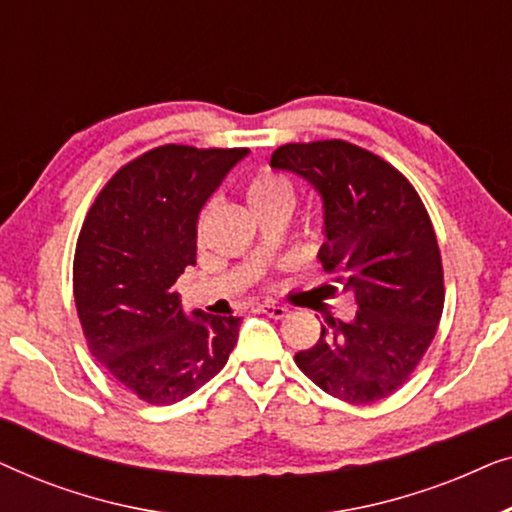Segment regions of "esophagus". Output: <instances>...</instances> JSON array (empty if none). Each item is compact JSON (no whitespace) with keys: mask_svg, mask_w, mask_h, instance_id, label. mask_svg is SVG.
Instances as JSON below:
<instances>
[{"mask_svg":"<svg viewBox=\"0 0 512 512\" xmlns=\"http://www.w3.org/2000/svg\"><path fill=\"white\" fill-rule=\"evenodd\" d=\"M261 312L268 314V317H272V319H284L286 314H289V307L277 305V303H265V305H261Z\"/></svg>","mask_w":512,"mask_h":512,"instance_id":"34e87169","label":"esophagus"}]
</instances>
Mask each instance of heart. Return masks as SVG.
<instances>
[{"label": "heart", "mask_w": 512, "mask_h": 512, "mask_svg": "<svg viewBox=\"0 0 512 512\" xmlns=\"http://www.w3.org/2000/svg\"><path fill=\"white\" fill-rule=\"evenodd\" d=\"M242 193L247 198L251 212L256 216L263 212H272V209H289L293 202V188L284 177L277 172L261 167V170L249 172L242 181ZM209 214H212V205H207L198 216V233H202L207 226Z\"/></svg>", "instance_id": "1"}]
</instances>
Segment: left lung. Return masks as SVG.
<instances>
[{
  "instance_id": "left-lung-1",
  "label": "left lung",
  "mask_w": 512,
  "mask_h": 512,
  "mask_svg": "<svg viewBox=\"0 0 512 512\" xmlns=\"http://www.w3.org/2000/svg\"><path fill=\"white\" fill-rule=\"evenodd\" d=\"M270 165L319 191V261L359 307L352 321L324 319L317 345L296 354L298 368L345 403L391 396L415 373L445 305L443 258L422 198L394 165L345 139L284 144Z\"/></svg>"
}]
</instances>
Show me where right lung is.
Instances as JSON below:
<instances>
[{"instance_id": "right-lung-1", "label": "right lung", "mask_w": 512, "mask_h": 512, "mask_svg": "<svg viewBox=\"0 0 512 512\" xmlns=\"http://www.w3.org/2000/svg\"><path fill=\"white\" fill-rule=\"evenodd\" d=\"M247 149L165 144L125 163L83 221L74 300L90 354L139 401H184L226 366L240 317L188 319L174 282L195 265L198 214Z\"/></svg>"}]
</instances>
